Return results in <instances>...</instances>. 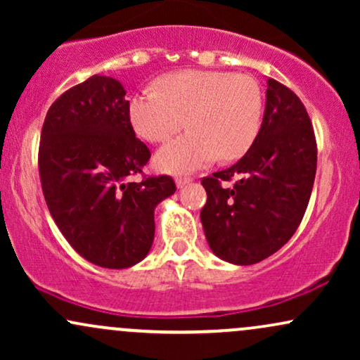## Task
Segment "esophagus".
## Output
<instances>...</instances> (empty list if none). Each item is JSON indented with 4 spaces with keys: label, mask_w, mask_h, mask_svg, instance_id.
Returning <instances> with one entry per match:
<instances>
[{
    "label": "esophagus",
    "mask_w": 360,
    "mask_h": 360,
    "mask_svg": "<svg viewBox=\"0 0 360 360\" xmlns=\"http://www.w3.org/2000/svg\"><path fill=\"white\" fill-rule=\"evenodd\" d=\"M191 181H193L191 176H177V177H176L177 188H184V186L191 183Z\"/></svg>",
    "instance_id": "esophagus-1"
}]
</instances>
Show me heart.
Segmentation results:
<instances>
[{"label":"heart","mask_w":360,"mask_h":360,"mask_svg":"<svg viewBox=\"0 0 360 360\" xmlns=\"http://www.w3.org/2000/svg\"><path fill=\"white\" fill-rule=\"evenodd\" d=\"M264 117V93L249 74L186 69L159 77L154 89L140 91L128 101V118L148 142H166L155 166L184 174L221 160L240 159L257 139Z\"/></svg>","instance_id":"heart-1"}]
</instances>
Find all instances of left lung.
Listing matches in <instances>:
<instances>
[{"mask_svg":"<svg viewBox=\"0 0 360 360\" xmlns=\"http://www.w3.org/2000/svg\"><path fill=\"white\" fill-rule=\"evenodd\" d=\"M316 174V139L301 100L267 79L266 111L254 146L225 171L201 179V208L213 254L250 266L278 252L298 230Z\"/></svg>","mask_w":360,"mask_h":360,"instance_id":"8db88e82","label":"left lung"}]
</instances>
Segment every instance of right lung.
I'll return each instance as SVG.
<instances>
[{
	"label": "right lung",
	"instance_id": "obj_1",
	"mask_svg": "<svg viewBox=\"0 0 360 360\" xmlns=\"http://www.w3.org/2000/svg\"><path fill=\"white\" fill-rule=\"evenodd\" d=\"M127 91L91 76L47 111L39 147L45 203L65 240L96 266L125 269L154 242V210L176 193L171 176H146L150 150L135 137ZM142 174L134 184L131 175Z\"/></svg>",
	"mask_w": 360,
	"mask_h": 360
}]
</instances>
